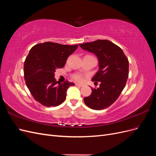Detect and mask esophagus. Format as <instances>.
<instances>
[{
	"label": "esophagus",
	"instance_id": "esophagus-1",
	"mask_svg": "<svg viewBox=\"0 0 156 156\" xmlns=\"http://www.w3.org/2000/svg\"><path fill=\"white\" fill-rule=\"evenodd\" d=\"M75 85H76L77 87H81L83 86V84H79V83H76V84H75Z\"/></svg>",
	"mask_w": 156,
	"mask_h": 156
}]
</instances>
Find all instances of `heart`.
I'll return each mask as SVG.
<instances>
[{
  "label": "heart",
  "instance_id": "obj_1",
  "mask_svg": "<svg viewBox=\"0 0 156 156\" xmlns=\"http://www.w3.org/2000/svg\"><path fill=\"white\" fill-rule=\"evenodd\" d=\"M72 77L75 80V81H81L83 79L82 75L80 74H74L72 76Z\"/></svg>",
  "mask_w": 156,
  "mask_h": 156
}]
</instances>
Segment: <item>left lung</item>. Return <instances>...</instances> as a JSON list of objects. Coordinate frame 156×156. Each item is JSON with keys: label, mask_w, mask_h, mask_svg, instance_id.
<instances>
[{"label": "left lung", "mask_w": 156, "mask_h": 156, "mask_svg": "<svg viewBox=\"0 0 156 156\" xmlns=\"http://www.w3.org/2000/svg\"><path fill=\"white\" fill-rule=\"evenodd\" d=\"M79 46L95 54L99 62V69L92 81H100V87L92 88L91 94L84 98V102L92 109H104L117 100L126 86L128 59L120 48L108 40H98Z\"/></svg>", "instance_id": "8db88e82"}]
</instances>
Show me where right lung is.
Wrapping results in <instances>:
<instances>
[{"label": "right lung", "mask_w": 156, "mask_h": 156, "mask_svg": "<svg viewBox=\"0 0 156 156\" xmlns=\"http://www.w3.org/2000/svg\"><path fill=\"white\" fill-rule=\"evenodd\" d=\"M77 47L48 41L30 50L24 63L25 80L32 96L41 105L48 107L60 105L66 100L68 88L75 85L68 81H57L55 72L64 66Z\"/></svg>", "instance_id": "obj_1"}]
</instances>
